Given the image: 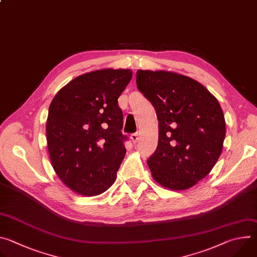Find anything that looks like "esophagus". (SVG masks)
I'll return each mask as SVG.
<instances>
[{"mask_svg": "<svg viewBox=\"0 0 257 257\" xmlns=\"http://www.w3.org/2000/svg\"><path fill=\"white\" fill-rule=\"evenodd\" d=\"M138 139H139V134H138V133H133V134H131V140H132L134 143H136V142L138 141Z\"/></svg>", "mask_w": 257, "mask_h": 257, "instance_id": "esophagus-1", "label": "esophagus"}]
</instances>
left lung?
Wrapping results in <instances>:
<instances>
[{
  "label": "left lung",
  "instance_id": "8db88e82",
  "mask_svg": "<svg viewBox=\"0 0 257 257\" xmlns=\"http://www.w3.org/2000/svg\"><path fill=\"white\" fill-rule=\"evenodd\" d=\"M136 84L159 120L158 148L148 161L153 178L171 190L191 188L222 154L221 105L201 83L171 71L137 70Z\"/></svg>",
  "mask_w": 257,
  "mask_h": 257
}]
</instances>
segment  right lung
Segmentation results:
<instances>
[{
	"label": "right lung",
	"mask_w": 257,
	"mask_h": 257,
	"mask_svg": "<svg viewBox=\"0 0 257 257\" xmlns=\"http://www.w3.org/2000/svg\"><path fill=\"white\" fill-rule=\"evenodd\" d=\"M129 69H101L71 80L49 107L47 141L52 166L64 184L83 196L112 186L125 157L118 98Z\"/></svg>",
	"instance_id": "obj_1"
}]
</instances>
